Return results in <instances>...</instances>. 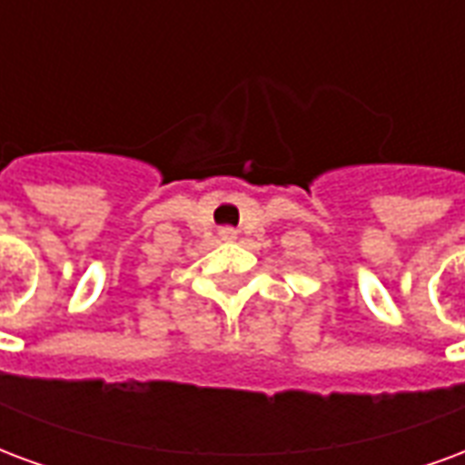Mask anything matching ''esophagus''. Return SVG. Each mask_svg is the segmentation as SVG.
Returning <instances> with one entry per match:
<instances>
[{
  "label": "esophagus",
  "instance_id": "34e87169",
  "mask_svg": "<svg viewBox=\"0 0 465 465\" xmlns=\"http://www.w3.org/2000/svg\"><path fill=\"white\" fill-rule=\"evenodd\" d=\"M219 236H222L223 242H233V239H236V229H232V226H223V229H219Z\"/></svg>",
  "mask_w": 465,
  "mask_h": 465
}]
</instances>
